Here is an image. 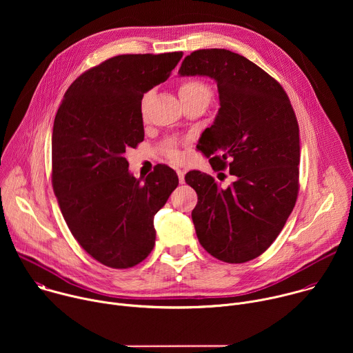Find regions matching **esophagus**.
<instances>
[{"label":"esophagus","mask_w":353,"mask_h":353,"mask_svg":"<svg viewBox=\"0 0 353 353\" xmlns=\"http://www.w3.org/2000/svg\"><path fill=\"white\" fill-rule=\"evenodd\" d=\"M176 172H177V176H179V181L183 184V183H184V174H185V172L181 170V169H177Z\"/></svg>","instance_id":"obj_1"}]
</instances>
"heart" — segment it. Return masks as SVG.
<instances>
[{"mask_svg":"<svg viewBox=\"0 0 353 353\" xmlns=\"http://www.w3.org/2000/svg\"><path fill=\"white\" fill-rule=\"evenodd\" d=\"M179 97L181 100L183 106H190V105H208L212 99V89L211 86L203 81V79H185L179 85ZM149 94L145 93L141 99V112L145 113L146 110V103H148ZM162 152L172 161H180L181 154L180 150L176 148L173 142H166L162 146Z\"/></svg>","mask_w":353,"mask_h":353,"instance_id":"1","label":"heart"}]
</instances>
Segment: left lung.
Returning a JSON list of instances; mask_svg holds the SVG:
<instances>
[{"label": "left lung", "mask_w": 353, "mask_h": 353, "mask_svg": "<svg viewBox=\"0 0 353 353\" xmlns=\"http://www.w3.org/2000/svg\"><path fill=\"white\" fill-rule=\"evenodd\" d=\"M180 75H205L218 85L221 109L196 148L214 170L234 181L221 188L207 173L185 174L198 203L192 222L199 244L215 259L254 260L283 229L299 194V124L290 100L270 74L225 48L184 59Z\"/></svg>", "instance_id": "obj_1"}]
</instances>
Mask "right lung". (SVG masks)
Returning a JSON list of instances; mask_svg holds the SVG:
<instances>
[{
  "label": "right lung",
  "instance_id": "right-lung-1",
  "mask_svg": "<svg viewBox=\"0 0 353 353\" xmlns=\"http://www.w3.org/2000/svg\"><path fill=\"white\" fill-rule=\"evenodd\" d=\"M181 57L183 52L112 57L81 74L57 110L53 190L75 240L106 267L131 268L149 256L154 216L179 184L166 165L143 181L135 179L125 150L143 141V93L165 82Z\"/></svg>",
  "mask_w": 353,
  "mask_h": 353
}]
</instances>
